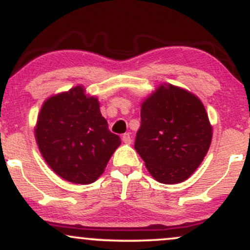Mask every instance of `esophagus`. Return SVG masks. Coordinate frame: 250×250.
<instances>
[{
  "instance_id": "obj_1",
  "label": "esophagus",
  "mask_w": 250,
  "mask_h": 250,
  "mask_svg": "<svg viewBox=\"0 0 250 250\" xmlns=\"http://www.w3.org/2000/svg\"><path fill=\"white\" fill-rule=\"evenodd\" d=\"M122 141L125 143H127V145H129V143H131V137H130V134L129 133H125L122 135Z\"/></svg>"
}]
</instances>
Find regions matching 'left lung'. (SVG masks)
<instances>
[{
  "instance_id": "8db88e82",
  "label": "left lung",
  "mask_w": 250,
  "mask_h": 250,
  "mask_svg": "<svg viewBox=\"0 0 250 250\" xmlns=\"http://www.w3.org/2000/svg\"><path fill=\"white\" fill-rule=\"evenodd\" d=\"M199 97L173 84L160 85L141 104L135 149L155 180L183 182L205 159L213 136Z\"/></svg>"
}]
</instances>
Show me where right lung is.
Wrapping results in <instances>:
<instances>
[{
    "label": "right lung",
    "mask_w": 250,
    "mask_h": 250,
    "mask_svg": "<svg viewBox=\"0 0 250 250\" xmlns=\"http://www.w3.org/2000/svg\"><path fill=\"white\" fill-rule=\"evenodd\" d=\"M43 159L60 177L79 185L93 183L103 173L116 148L96 97L82 85L51 96L43 103L35 128Z\"/></svg>",
    "instance_id": "obj_1"
}]
</instances>
